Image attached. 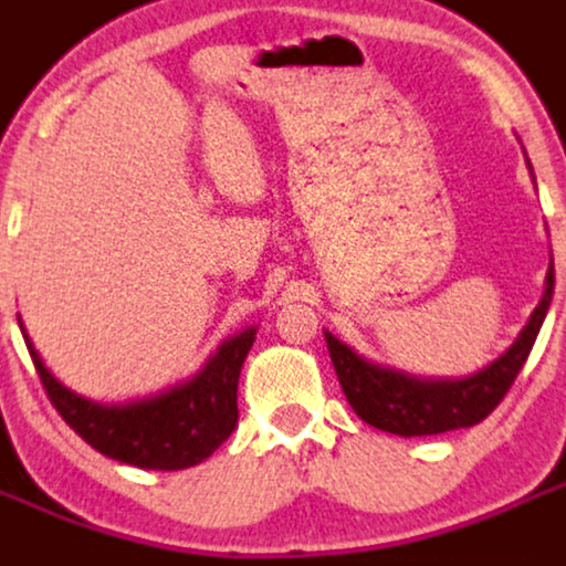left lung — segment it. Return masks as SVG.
<instances>
[{"label": "left lung", "instance_id": "1", "mask_svg": "<svg viewBox=\"0 0 566 566\" xmlns=\"http://www.w3.org/2000/svg\"><path fill=\"white\" fill-rule=\"evenodd\" d=\"M553 264H549L547 291L515 345L489 368L467 379H422L394 371V368H379L374 363H365L363 356H356L334 334H325L336 377L356 417L374 429L400 437L443 434V431L469 429L486 420L497 402L506 397L533 350L535 336L553 302Z\"/></svg>", "mask_w": 566, "mask_h": 566}]
</instances>
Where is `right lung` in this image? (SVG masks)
<instances>
[{
  "label": "right lung",
  "mask_w": 566,
  "mask_h": 566,
  "mask_svg": "<svg viewBox=\"0 0 566 566\" xmlns=\"http://www.w3.org/2000/svg\"><path fill=\"white\" fill-rule=\"evenodd\" d=\"M22 336L49 400L85 443L129 467L175 472V469L198 467L235 429L239 374L253 348L255 327H247L244 334L227 339L195 379L175 386L172 391L126 406H103L69 391L42 365L25 327Z\"/></svg>",
  "instance_id": "add662e5"
}]
</instances>
